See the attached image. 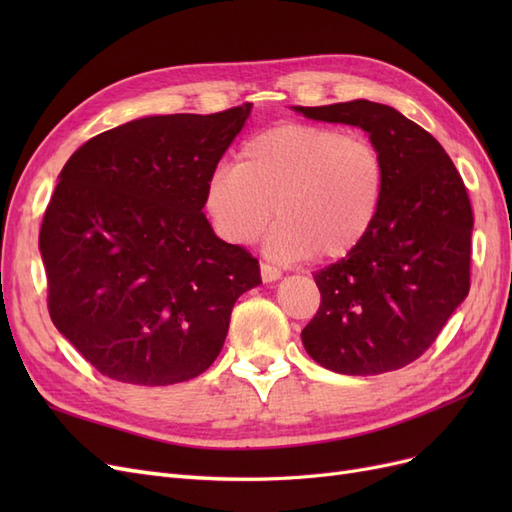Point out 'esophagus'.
I'll list each match as a JSON object with an SVG mask.
<instances>
[{
  "instance_id": "34e87169",
  "label": "esophagus",
  "mask_w": 512,
  "mask_h": 512,
  "mask_svg": "<svg viewBox=\"0 0 512 512\" xmlns=\"http://www.w3.org/2000/svg\"><path fill=\"white\" fill-rule=\"evenodd\" d=\"M262 282H277L282 277V269H277L271 262H260Z\"/></svg>"
}]
</instances>
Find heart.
<instances>
[{
  "instance_id": "b5f03b06",
  "label": "heart",
  "mask_w": 512,
  "mask_h": 512,
  "mask_svg": "<svg viewBox=\"0 0 512 512\" xmlns=\"http://www.w3.org/2000/svg\"><path fill=\"white\" fill-rule=\"evenodd\" d=\"M384 188V158L367 138L282 123L247 138L237 166L213 170L203 203L228 243H254L275 215L273 256L337 260L352 254L374 228Z\"/></svg>"
}]
</instances>
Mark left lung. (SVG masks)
I'll list each match as a JSON object with an SVG mask.
<instances>
[{"instance_id":"8db88e82","label":"left lung","mask_w":512,"mask_h":512,"mask_svg":"<svg viewBox=\"0 0 512 512\" xmlns=\"http://www.w3.org/2000/svg\"><path fill=\"white\" fill-rule=\"evenodd\" d=\"M294 111L363 128L386 166L374 228L352 254L314 273L320 307L301 333L303 346L346 376L406 367L470 292L466 183L436 138L391 106L352 100Z\"/></svg>"}]
</instances>
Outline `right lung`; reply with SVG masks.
<instances>
[{
	"mask_svg": "<svg viewBox=\"0 0 512 512\" xmlns=\"http://www.w3.org/2000/svg\"><path fill=\"white\" fill-rule=\"evenodd\" d=\"M252 104L145 117L76 149L44 211L40 252L57 331L102 376L168 386L218 359L258 260L215 237L205 185Z\"/></svg>",
	"mask_w": 512,
	"mask_h": 512,
	"instance_id": "right-lung-1",
	"label": "right lung"
}]
</instances>
